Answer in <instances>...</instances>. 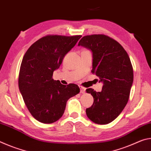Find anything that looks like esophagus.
Instances as JSON below:
<instances>
[{"mask_svg":"<svg viewBox=\"0 0 151 151\" xmlns=\"http://www.w3.org/2000/svg\"><path fill=\"white\" fill-rule=\"evenodd\" d=\"M79 88H80V92H81V93H82V94L85 93L86 88H85V87H83V86H79Z\"/></svg>","mask_w":151,"mask_h":151,"instance_id":"esophagus-1","label":"esophagus"}]
</instances>
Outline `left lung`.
I'll return each instance as SVG.
<instances>
[{
  "mask_svg": "<svg viewBox=\"0 0 151 151\" xmlns=\"http://www.w3.org/2000/svg\"><path fill=\"white\" fill-rule=\"evenodd\" d=\"M78 46L92 52V73L103 83L101 92L87 88L94 103L86 109L88 118L94 123L106 124L117 118L129 101L133 83V69L126 50L116 41L104 35L83 37Z\"/></svg>",
  "mask_w": 151,
  "mask_h": 151,
  "instance_id": "1",
  "label": "left lung"
}]
</instances>
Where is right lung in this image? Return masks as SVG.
I'll list each match as a JSON object with an SVG mask.
<instances>
[{"label": "right lung", "mask_w": 151, "mask_h": 151, "mask_svg": "<svg viewBox=\"0 0 151 151\" xmlns=\"http://www.w3.org/2000/svg\"><path fill=\"white\" fill-rule=\"evenodd\" d=\"M81 37L45 36L33 43L24 55L19 76V91L27 109L38 121L50 124L58 121L67 101L80 92L78 85H62L52 78V75Z\"/></svg>", "instance_id": "obj_1"}]
</instances>
